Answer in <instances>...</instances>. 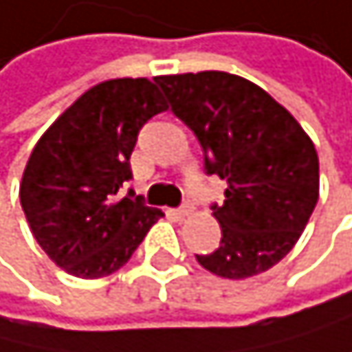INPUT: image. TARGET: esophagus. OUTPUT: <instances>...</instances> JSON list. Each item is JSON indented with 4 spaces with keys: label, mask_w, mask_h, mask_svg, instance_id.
Here are the masks:
<instances>
[{
    "label": "esophagus",
    "mask_w": 352,
    "mask_h": 352,
    "mask_svg": "<svg viewBox=\"0 0 352 352\" xmlns=\"http://www.w3.org/2000/svg\"><path fill=\"white\" fill-rule=\"evenodd\" d=\"M190 214H192V206H184L179 210H173V216H177V219H188Z\"/></svg>",
    "instance_id": "obj_1"
}]
</instances>
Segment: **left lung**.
Segmentation results:
<instances>
[{
	"mask_svg": "<svg viewBox=\"0 0 352 352\" xmlns=\"http://www.w3.org/2000/svg\"><path fill=\"white\" fill-rule=\"evenodd\" d=\"M175 116L195 131L208 175L227 179L214 206L223 238L197 262L225 279L259 275L292 251L318 203V153L264 88L225 71L155 77Z\"/></svg>",
	"mask_w": 352,
	"mask_h": 352,
	"instance_id": "8db88e82",
	"label": "left lung"
}]
</instances>
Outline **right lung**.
<instances>
[{"instance_id": "obj_1", "label": "right lung", "mask_w": 352, "mask_h": 352, "mask_svg": "<svg viewBox=\"0 0 352 352\" xmlns=\"http://www.w3.org/2000/svg\"><path fill=\"white\" fill-rule=\"evenodd\" d=\"M168 108L146 77L93 86L52 123L25 164L21 208L49 259L80 279L129 262L162 210L121 188L140 127Z\"/></svg>"}]
</instances>
